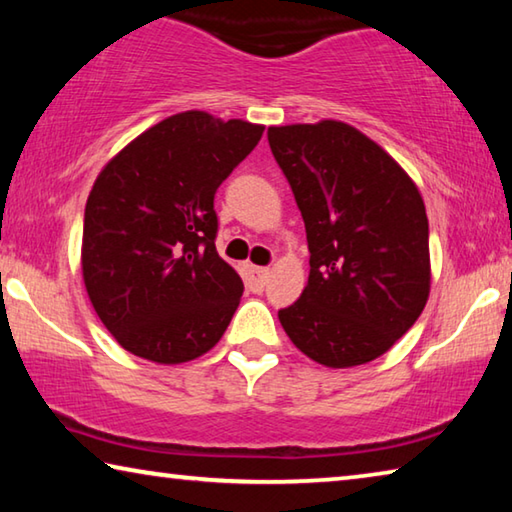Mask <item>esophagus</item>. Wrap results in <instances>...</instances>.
<instances>
[{
	"mask_svg": "<svg viewBox=\"0 0 512 512\" xmlns=\"http://www.w3.org/2000/svg\"><path fill=\"white\" fill-rule=\"evenodd\" d=\"M268 268H262V266H246V282L250 291L255 293H262L264 287H266V280H268Z\"/></svg>",
	"mask_w": 512,
	"mask_h": 512,
	"instance_id": "esophagus-1",
	"label": "esophagus"
}]
</instances>
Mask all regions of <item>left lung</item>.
Returning <instances> with one entry per match:
<instances>
[{
  "label": "left lung",
  "mask_w": 512,
  "mask_h": 512,
  "mask_svg": "<svg viewBox=\"0 0 512 512\" xmlns=\"http://www.w3.org/2000/svg\"><path fill=\"white\" fill-rule=\"evenodd\" d=\"M305 219L309 280L280 309L293 345L327 368L381 357L431 291L429 221L418 185L377 142L336 119L268 128Z\"/></svg>",
  "instance_id": "obj_1"
}]
</instances>
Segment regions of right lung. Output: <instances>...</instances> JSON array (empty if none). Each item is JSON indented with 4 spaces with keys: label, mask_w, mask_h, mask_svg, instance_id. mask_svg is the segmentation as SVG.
<instances>
[{
    "label": "right lung",
    "mask_w": 512,
    "mask_h": 512,
    "mask_svg": "<svg viewBox=\"0 0 512 512\" xmlns=\"http://www.w3.org/2000/svg\"><path fill=\"white\" fill-rule=\"evenodd\" d=\"M262 133L244 119L178 112L99 171L81 271L94 311L126 352L176 366L221 341L244 282L216 253L214 194Z\"/></svg>",
    "instance_id": "add662e5"
}]
</instances>
